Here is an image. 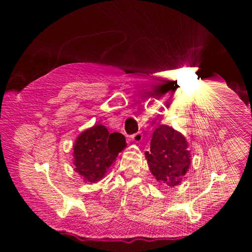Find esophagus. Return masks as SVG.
Masks as SVG:
<instances>
[{"mask_svg":"<svg viewBox=\"0 0 252 252\" xmlns=\"http://www.w3.org/2000/svg\"><path fill=\"white\" fill-rule=\"evenodd\" d=\"M142 138H143V135H142L141 132H138V133H135V134L131 136V140H132V142L139 143V142L142 141Z\"/></svg>","mask_w":252,"mask_h":252,"instance_id":"obj_1","label":"esophagus"}]
</instances>
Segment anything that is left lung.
Returning <instances> with one entry per match:
<instances>
[{"instance_id":"left-lung-1","label":"left lung","mask_w":252,"mask_h":252,"mask_svg":"<svg viewBox=\"0 0 252 252\" xmlns=\"http://www.w3.org/2000/svg\"><path fill=\"white\" fill-rule=\"evenodd\" d=\"M189 144L181 132L161 125L153 132L146 159L152 176L161 186L173 188L186 178L191 165Z\"/></svg>"}]
</instances>
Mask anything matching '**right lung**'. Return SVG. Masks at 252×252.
<instances>
[{
	"label": "right lung",
	"mask_w": 252,
	"mask_h": 252,
	"mask_svg": "<svg viewBox=\"0 0 252 252\" xmlns=\"http://www.w3.org/2000/svg\"><path fill=\"white\" fill-rule=\"evenodd\" d=\"M126 147L125 135L111 133L104 126L94 125L78 135L73 144L74 171L85 183L103 179L111 164Z\"/></svg>",
	"instance_id": "right-lung-1"
}]
</instances>
